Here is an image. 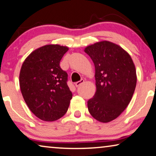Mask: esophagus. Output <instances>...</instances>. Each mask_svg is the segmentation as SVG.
<instances>
[{"label": "esophagus", "instance_id": "esophagus-1", "mask_svg": "<svg viewBox=\"0 0 156 156\" xmlns=\"http://www.w3.org/2000/svg\"><path fill=\"white\" fill-rule=\"evenodd\" d=\"M83 83H84V80H83V79H81V80H80V81H78V82H76V83H75L76 87H79V86H80L81 84H83Z\"/></svg>", "mask_w": 156, "mask_h": 156}]
</instances>
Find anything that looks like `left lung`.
<instances>
[{"mask_svg": "<svg viewBox=\"0 0 156 156\" xmlns=\"http://www.w3.org/2000/svg\"><path fill=\"white\" fill-rule=\"evenodd\" d=\"M84 51L94 64L97 87L87 101L88 111L98 121L111 122L131 101L136 85L135 66L128 53L111 42H97Z\"/></svg>", "mask_w": 156, "mask_h": 156, "instance_id": "8db88e82", "label": "left lung"}]
</instances>
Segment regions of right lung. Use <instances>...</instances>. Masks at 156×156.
<instances>
[{
  "instance_id": "right-lung-1",
  "label": "right lung",
  "mask_w": 156,
  "mask_h": 156,
  "mask_svg": "<svg viewBox=\"0 0 156 156\" xmlns=\"http://www.w3.org/2000/svg\"><path fill=\"white\" fill-rule=\"evenodd\" d=\"M69 48L46 45L24 60L20 73L22 96L34 114L44 121H55L66 113L72 98L68 75L59 66Z\"/></svg>"
}]
</instances>
